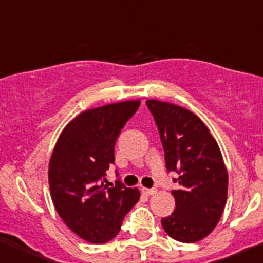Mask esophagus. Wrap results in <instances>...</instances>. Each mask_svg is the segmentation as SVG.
I'll return each instance as SVG.
<instances>
[{"mask_svg": "<svg viewBox=\"0 0 263 263\" xmlns=\"http://www.w3.org/2000/svg\"><path fill=\"white\" fill-rule=\"evenodd\" d=\"M142 192L147 196H153L156 193V190L155 188H142Z\"/></svg>", "mask_w": 263, "mask_h": 263, "instance_id": "1", "label": "esophagus"}]
</instances>
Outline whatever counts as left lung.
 <instances>
[{"instance_id":"8db88e82","label":"left lung","mask_w":263,"mask_h":263,"mask_svg":"<svg viewBox=\"0 0 263 263\" xmlns=\"http://www.w3.org/2000/svg\"><path fill=\"white\" fill-rule=\"evenodd\" d=\"M169 172L179 174L172 191L176 210L161 219L166 234L182 243L208 237L220 221L228 196V171L216 140L195 113L160 100H146Z\"/></svg>"}]
</instances>
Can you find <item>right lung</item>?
<instances>
[{
    "instance_id": "1",
    "label": "right lung",
    "mask_w": 263,
    "mask_h": 263,
    "mask_svg": "<svg viewBox=\"0 0 263 263\" xmlns=\"http://www.w3.org/2000/svg\"><path fill=\"white\" fill-rule=\"evenodd\" d=\"M140 100L87 109L63 128L49 160L50 197L61 219L90 243H105L121 229L124 215L140 198L137 188L105 184L115 163V145Z\"/></svg>"
}]
</instances>
